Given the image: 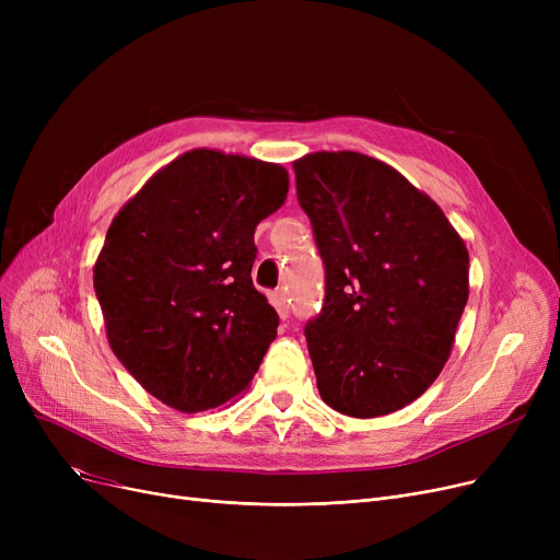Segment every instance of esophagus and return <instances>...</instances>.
Returning <instances> with one entry per match:
<instances>
[{
	"mask_svg": "<svg viewBox=\"0 0 560 560\" xmlns=\"http://www.w3.org/2000/svg\"><path fill=\"white\" fill-rule=\"evenodd\" d=\"M270 302L277 308V313L281 315V319H285L290 315V306H288V300H285V292L283 290L270 292Z\"/></svg>",
	"mask_w": 560,
	"mask_h": 560,
	"instance_id": "1",
	"label": "esophagus"
}]
</instances>
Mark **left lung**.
Instances as JSON below:
<instances>
[{
	"instance_id": "8db88e82",
	"label": "left lung",
	"mask_w": 560,
	"mask_h": 560,
	"mask_svg": "<svg viewBox=\"0 0 560 560\" xmlns=\"http://www.w3.org/2000/svg\"><path fill=\"white\" fill-rule=\"evenodd\" d=\"M325 262V304L306 322L317 390L334 410L378 418L443 372L469 295V254L440 206L359 152L292 163Z\"/></svg>"
}]
</instances>
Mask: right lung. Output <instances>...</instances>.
I'll list each match as a JSON object with an SVG mask.
<instances>
[{
	"label": "right lung",
	"mask_w": 560,
	"mask_h": 560,
	"mask_svg": "<svg viewBox=\"0 0 560 560\" xmlns=\"http://www.w3.org/2000/svg\"><path fill=\"white\" fill-rule=\"evenodd\" d=\"M285 195L277 163L192 150L113 218L93 277L108 345L163 404L199 413L249 386L279 327L252 283L254 231Z\"/></svg>",
	"instance_id": "1"
}]
</instances>
